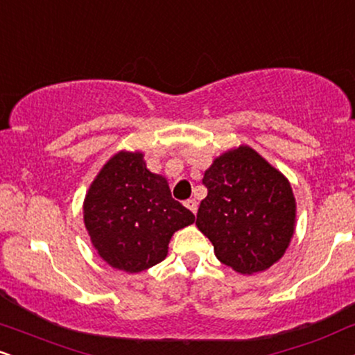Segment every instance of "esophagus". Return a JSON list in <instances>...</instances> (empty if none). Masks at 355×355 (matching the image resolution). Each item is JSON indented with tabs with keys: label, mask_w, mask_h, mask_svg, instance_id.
Returning a JSON list of instances; mask_svg holds the SVG:
<instances>
[{
	"label": "esophagus",
	"mask_w": 355,
	"mask_h": 355,
	"mask_svg": "<svg viewBox=\"0 0 355 355\" xmlns=\"http://www.w3.org/2000/svg\"><path fill=\"white\" fill-rule=\"evenodd\" d=\"M185 207L189 208V210H190L191 213H196V210H198V203H196V200H193V198L187 200V202H185Z\"/></svg>",
	"instance_id": "obj_1"
}]
</instances>
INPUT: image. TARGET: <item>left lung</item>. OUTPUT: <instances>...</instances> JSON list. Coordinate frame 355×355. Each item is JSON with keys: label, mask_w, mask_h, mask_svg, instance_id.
Listing matches in <instances>:
<instances>
[{"label": "left lung", "mask_w": 355, "mask_h": 355, "mask_svg": "<svg viewBox=\"0 0 355 355\" xmlns=\"http://www.w3.org/2000/svg\"><path fill=\"white\" fill-rule=\"evenodd\" d=\"M207 198L196 226L216 258L243 275L264 271L284 254L294 233L296 203L289 182L253 148L218 157L205 172Z\"/></svg>", "instance_id": "obj_1"}]
</instances>
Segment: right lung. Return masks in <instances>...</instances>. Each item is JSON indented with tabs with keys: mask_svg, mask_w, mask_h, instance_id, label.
I'll return each mask as SVG.
<instances>
[{
	"mask_svg": "<svg viewBox=\"0 0 355 355\" xmlns=\"http://www.w3.org/2000/svg\"><path fill=\"white\" fill-rule=\"evenodd\" d=\"M193 221V213L172 198L165 178L147 170L139 152L114 155L84 202L92 245L104 261L127 272L164 261L172 234Z\"/></svg>",
	"mask_w": 355,
	"mask_h": 355,
	"instance_id": "add662e5",
	"label": "right lung"
}]
</instances>
